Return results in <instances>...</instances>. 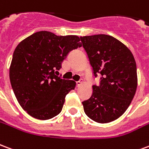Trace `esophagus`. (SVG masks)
Returning a JSON list of instances; mask_svg holds the SVG:
<instances>
[{
  "label": "esophagus",
  "instance_id": "34e87169",
  "mask_svg": "<svg viewBox=\"0 0 149 149\" xmlns=\"http://www.w3.org/2000/svg\"><path fill=\"white\" fill-rule=\"evenodd\" d=\"M82 83V81H78V82H76V86H79L81 85Z\"/></svg>",
  "mask_w": 149,
  "mask_h": 149
}]
</instances>
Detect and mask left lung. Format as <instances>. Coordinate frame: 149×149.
I'll use <instances>...</instances> for the list:
<instances>
[{
    "instance_id": "1",
    "label": "left lung",
    "mask_w": 149,
    "mask_h": 149,
    "mask_svg": "<svg viewBox=\"0 0 149 149\" xmlns=\"http://www.w3.org/2000/svg\"><path fill=\"white\" fill-rule=\"evenodd\" d=\"M93 75H100L99 85L82 102L85 113L98 123H108L125 112L137 86L136 65L132 52L111 36L94 35L80 37Z\"/></svg>"
}]
</instances>
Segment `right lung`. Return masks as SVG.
Returning <instances> with one entry per match:
<instances>
[{
  "label": "right lung",
  "instance_id": "obj_1",
  "mask_svg": "<svg viewBox=\"0 0 149 149\" xmlns=\"http://www.w3.org/2000/svg\"><path fill=\"white\" fill-rule=\"evenodd\" d=\"M80 47L77 36H56L47 31H37L17 45L9 78L18 102L30 116L47 120L62 111L66 95L75 82L55 73L68 53Z\"/></svg>",
  "mask_w": 149,
  "mask_h": 149
}]
</instances>
